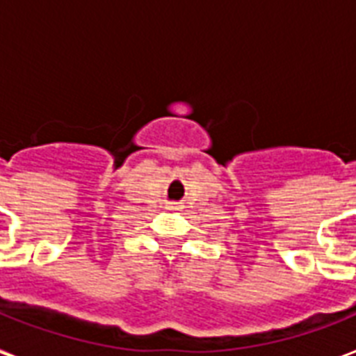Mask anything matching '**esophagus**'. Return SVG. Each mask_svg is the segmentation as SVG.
<instances>
[{
    "label": "esophagus",
    "instance_id": "esophagus-1",
    "mask_svg": "<svg viewBox=\"0 0 356 356\" xmlns=\"http://www.w3.org/2000/svg\"><path fill=\"white\" fill-rule=\"evenodd\" d=\"M166 209H168V211H177L179 205H177V203H170V205H168Z\"/></svg>",
    "mask_w": 356,
    "mask_h": 356
}]
</instances>
